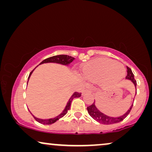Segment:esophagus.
I'll return each instance as SVG.
<instances>
[{
	"label": "esophagus",
	"instance_id": "esophagus-1",
	"mask_svg": "<svg viewBox=\"0 0 152 152\" xmlns=\"http://www.w3.org/2000/svg\"><path fill=\"white\" fill-rule=\"evenodd\" d=\"M86 93H91V91L90 90H85L82 92V95L86 94Z\"/></svg>",
	"mask_w": 152,
	"mask_h": 152
}]
</instances>
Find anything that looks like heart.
I'll list each match as a JSON object with an SVG mask.
<instances>
[{
	"instance_id": "b5f03b06",
	"label": "heart",
	"mask_w": 152,
	"mask_h": 152,
	"mask_svg": "<svg viewBox=\"0 0 152 152\" xmlns=\"http://www.w3.org/2000/svg\"><path fill=\"white\" fill-rule=\"evenodd\" d=\"M126 72L124 65L108 58H98L81 66V73L86 80L99 81L102 86H107L121 80Z\"/></svg>"
}]
</instances>
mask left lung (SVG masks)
Here are the masks:
<instances>
[{
    "mask_svg": "<svg viewBox=\"0 0 152 152\" xmlns=\"http://www.w3.org/2000/svg\"><path fill=\"white\" fill-rule=\"evenodd\" d=\"M126 69H127V75L126 77V80H131L133 82V84H134L135 88H136V81L134 79V75L133 74V72L131 70V68L126 67ZM134 101V100H133ZM134 104V102H133ZM133 104L131 105L129 109H128V111L126 112L125 113H124L122 115L118 116V117H111V116H109L106 114L103 113L102 112H101L99 110L97 109L95 106V102L93 103V104L87 107V111H88V113L89 115L91 116V118H93L95 120H96L97 122H98L99 123L104 124H115L118 123V122H121L123 120L124 118H125L126 116L129 115V113H130L131 110L132 109Z\"/></svg>",
    "mask_w": 152,
    "mask_h": 152,
    "instance_id": "1",
    "label": "left lung"
}]
</instances>
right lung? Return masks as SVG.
<instances>
[{
	"mask_svg": "<svg viewBox=\"0 0 152 152\" xmlns=\"http://www.w3.org/2000/svg\"><path fill=\"white\" fill-rule=\"evenodd\" d=\"M74 59H75V58L71 57V56L65 55H56V56H53V57L47 58V59L43 60V61H41V63L39 64V65H40V64H45V63H56V64H61V65H64V66H68L72 61H73ZM34 70H33L32 71L30 72V75H29L28 81H29V79H30V77L31 75H32V72L34 71ZM80 96H81L80 93L75 92L72 95V96L70 97L69 100L68 101L67 104H66V106L65 109H64V111H62L59 115L56 116V117H55V118H50V119H41V118H38L35 117V116H34V115H32V113H31L30 111H29L30 112V113L32 114L34 119L36 120L37 122H39V123H41L42 124H52L55 123V122H57L58 120L60 119V118L64 117V116L65 115L66 113H67L68 111L70 109V104H71L72 99L75 98H77V97H80Z\"/></svg>",
	"mask_w": 152,
	"mask_h": 152,
	"instance_id": "right-lung-1",
	"label": "right lung"
}]
</instances>
